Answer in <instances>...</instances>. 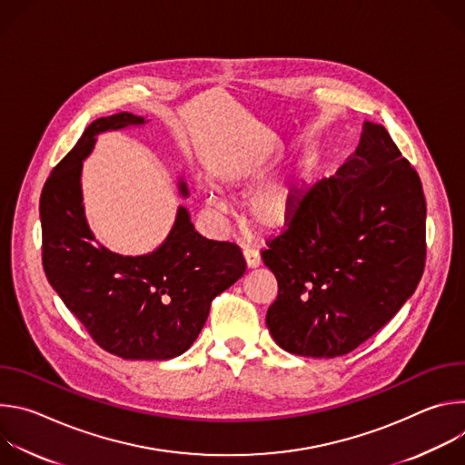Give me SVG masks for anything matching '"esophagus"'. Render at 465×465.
<instances>
[{"instance_id":"34e87169","label":"esophagus","mask_w":465,"mask_h":465,"mask_svg":"<svg viewBox=\"0 0 465 465\" xmlns=\"http://www.w3.org/2000/svg\"><path fill=\"white\" fill-rule=\"evenodd\" d=\"M242 253H244V261H246V267H248V269L259 267V264H261V255H259L257 250H253V248H244Z\"/></svg>"}]
</instances>
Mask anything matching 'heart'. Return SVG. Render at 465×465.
Returning a JSON list of instances; mask_svg holds the SVG:
<instances>
[{
    "instance_id": "obj_1",
    "label": "heart",
    "mask_w": 465,
    "mask_h": 465,
    "mask_svg": "<svg viewBox=\"0 0 465 465\" xmlns=\"http://www.w3.org/2000/svg\"><path fill=\"white\" fill-rule=\"evenodd\" d=\"M250 178V173L226 174L228 183H237ZM307 165L300 163L296 169L278 178L262 182L261 185L252 189L244 203L248 221L262 232H280L287 228L302 206L307 189ZM198 193H201V201L212 217L223 219L226 215L228 206L223 194L213 185L203 183L198 187Z\"/></svg>"
}]
</instances>
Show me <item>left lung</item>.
<instances>
[{"mask_svg": "<svg viewBox=\"0 0 465 465\" xmlns=\"http://www.w3.org/2000/svg\"><path fill=\"white\" fill-rule=\"evenodd\" d=\"M425 219L418 173L382 124L364 121L355 153L261 252L278 280L267 312L276 344L333 359L375 335L423 276Z\"/></svg>", "mask_w": 465, "mask_h": 465, "instance_id": "obj_1", "label": "left lung"}]
</instances>
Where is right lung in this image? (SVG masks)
<instances>
[{
    "label": "right lung",
    "mask_w": 465,
    "mask_h": 465,
    "mask_svg": "<svg viewBox=\"0 0 465 465\" xmlns=\"http://www.w3.org/2000/svg\"><path fill=\"white\" fill-rule=\"evenodd\" d=\"M145 123L128 112L95 119L51 171L40 196L42 262L54 292L103 350L126 361H165L191 348L213 298L244 274L246 262L237 244L198 233L183 206L151 253L121 255L95 241L83 204V162L101 132ZM178 191L189 194L182 178Z\"/></svg>",
    "instance_id": "add662e5"
}]
</instances>
